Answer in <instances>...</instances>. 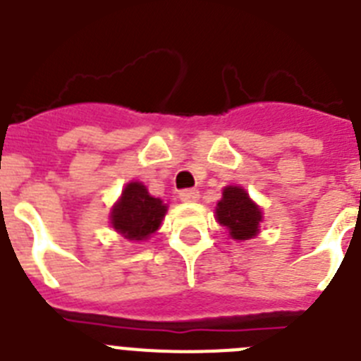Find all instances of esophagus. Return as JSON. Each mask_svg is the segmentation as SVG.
Masks as SVG:
<instances>
[{"label": "esophagus", "mask_w": 361, "mask_h": 361, "mask_svg": "<svg viewBox=\"0 0 361 361\" xmlns=\"http://www.w3.org/2000/svg\"><path fill=\"white\" fill-rule=\"evenodd\" d=\"M178 197H180L183 202H197L200 195L197 190H183L180 193H178Z\"/></svg>", "instance_id": "1"}]
</instances>
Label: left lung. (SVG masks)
<instances>
[{
    "label": "left lung",
    "instance_id": "1",
    "mask_svg": "<svg viewBox=\"0 0 361 361\" xmlns=\"http://www.w3.org/2000/svg\"><path fill=\"white\" fill-rule=\"evenodd\" d=\"M215 219L229 231L235 240H250L257 237L262 209L250 199L247 191L240 186H228L222 191V199L215 208Z\"/></svg>",
    "mask_w": 361,
    "mask_h": 361
}]
</instances>
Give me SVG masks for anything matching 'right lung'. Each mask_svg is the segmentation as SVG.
<instances>
[{"instance_id":"1","label":"right lung","mask_w":361,"mask_h":361,"mask_svg":"<svg viewBox=\"0 0 361 361\" xmlns=\"http://www.w3.org/2000/svg\"><path fill=\"white\" fill-rule=\"evenodd\" d=\"M168 206L148 193L142 183H128L110 213L111 228L128 240H146L161 228Z\"/></svg>"}]
</instances>
